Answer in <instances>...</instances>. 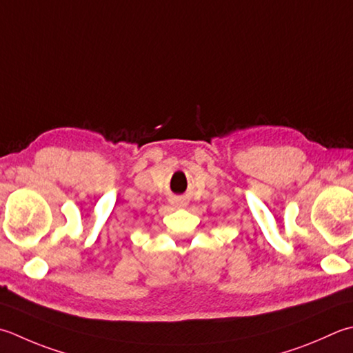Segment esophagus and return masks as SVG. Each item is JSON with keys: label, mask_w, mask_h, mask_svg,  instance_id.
Returning a JSON list of instances; mask_svg holds the SVG:
<instances>
[{"label": "esophagus", "mask_w": 353, "mask_h": 353, "mask_svg": "<svg viewBox=\"0 0 353 353\" xmlns=\"http://www.w3.org/2000/svg\"><path fill=\"white\" fill-rule=\"evenodd\" d=\"M179 206H183V203H182V202H179Z\"/></svg>", "instance_id": "1"}]
</instances>
